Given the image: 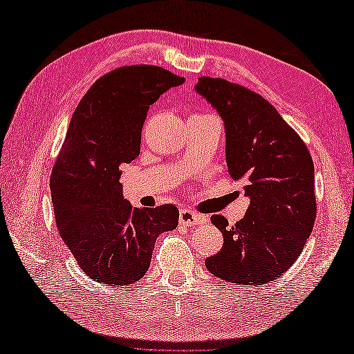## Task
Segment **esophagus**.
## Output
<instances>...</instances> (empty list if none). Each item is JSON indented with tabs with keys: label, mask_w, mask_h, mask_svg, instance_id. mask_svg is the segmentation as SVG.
Returning <instances> with one entry per match:
<instances>
[{
	"label": "esophagus",
	"mask_w": 354,
	"mask_h": 354,
	"mask_svg": "<svg viewBox=\"0 0 354 354\" xmlns=\"http://www.w3.org/2000/svg\"><path fill=\"white\" fill-rule=\"evenodd\" d=\"M204 222H207L204 216L193 213L190 209H181V213H179V223L185 225V227H194V225Z\"/></svg>",
	"instance_id": "obj_1"
}]
</instances>
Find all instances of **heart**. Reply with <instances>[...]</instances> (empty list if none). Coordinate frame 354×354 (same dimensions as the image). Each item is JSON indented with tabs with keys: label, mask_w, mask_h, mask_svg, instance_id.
<instances>
[{
	"label": "heart",
	"mask_w": 354,
	"mask_h": 354,
	"mask_svg": "<svg viewBox=\"0 0 354 354\" xmlns=\"http://www.w3.org/2000/svg\"><path fill=\"white\" fill-rule=\"evenodd\" d=\"M196 117H212V115H196Z\"/></svg>",
	"instance_id": "obj_1"
}]
</instances>
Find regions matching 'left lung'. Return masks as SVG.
Instances as JSON below:
<instances>
[{"mask_svg":"<svg viewBox=\"0 0 354 354\" xmlns=\"http://www.w3.org/2000/svg\"><path fill=\"white\" fill-rule=\"evenodd\" d=\"M194 91L223 120L225 158L250 207L234 227L214 214L222 250L205 260L213 275L243 288L283 275L299 257L317 217L315 167L299 135L268 100L223 79L201 77Z\"/></svg>","mask_w":354,"mask_h":354,"instance_id":"left-lung-1","label":"left lung"}]
</instances>
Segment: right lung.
<instances>
[{"instance_id": "right-lung-1", "label": "right lung", "mask_w": 354, "mask_h": 354, "mask_svg": "<svg viewBox=\"0 0 354 354\" xmlns=\"http://www.w3.org/2000/svg\"><path fill=\"white\" fill-rule=\"evenodd\" d=\"M184 82L160 66H122L97 80L71 117L51 171L53 209L77 265L102 284L138 281L156 237L178 227L173 204L133 208L123 198L120 167L140 155L150 104Z\"/></svg>"}]
</instances>
